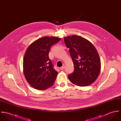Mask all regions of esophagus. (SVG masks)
<instances>
[{"label":"esophagus","instance_id":"1","mask_svg":"<svg viewBox=\"0 0 121 121\" xmlns=\"http://www.w3.org/2000/svg\"><path fill=\"white\" fill-rule=\"evenodd\" d=\"M65 69V66L64 65V66H62L61 67H60V70H63V69Z\"/></svg>","mask_w":121,"mask_h":121}]
</instances>
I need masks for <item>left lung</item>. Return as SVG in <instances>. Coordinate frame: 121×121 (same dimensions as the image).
I'll list each match as a JSON object with an SVG mask.
<instances>
[{"label":"left lung","mask_w":121,"mask_h":121,"mask_svg":"<svg viewBox=\"0 0 121 121\" xmlns=\"http://www.w3.org/2000/svg\"><path fill=\"white\" fill-rule=\"evenodd\" d=\"M74 65V71L68 77L73 84L86 86L97 78L101 69L99 54L93 45L86 39L77 35L64 38Z\"/></svg>","instance_id":"8db88e82"}]
</instances>
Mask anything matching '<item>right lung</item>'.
I'll return each mask as SVG.
<instances>
[{
  "mask_svg": "<svg viewBox=\"0 0 121 121\" xmlns=\"http://www.w3.org/2000/svg\"><path fill=\"white\" fill-rule=\"evenodd\" d=\"M60 38L44 37L35 40L27 48L24 57L23 71L29 84L38 90H45L54 83L58 72L48 56L51 47Z\"/></svg>",
  "mask_w": 121,
  "mask_h": 121,
  "instance_id": "right-lung-1",
  "label": "right lung"
}]
</instances>
